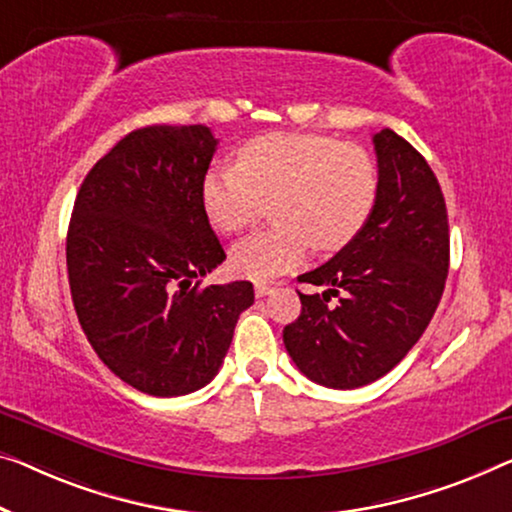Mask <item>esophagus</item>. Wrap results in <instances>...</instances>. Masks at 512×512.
Masks as SVG:
<instances>
[{"label":"esophagus","mask_w":512,"mask_h":512,"mask_svg":"<svg viewBox=\"0 0 512 512\" xmlns=\"http://www.w3.org/2000/svg\"><path fill=\"white\" fill-rule=\"evenodd\" d=\"M269 294H273V287L266 285V282H257V285H255L257 299H264V296H269Z\"/></svg>","instance_id":"34e87169"}]
</instances>
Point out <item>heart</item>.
Wrapping results in <instances>:
<instances>
[{
    "label": "heart",
    "mask_w": 512,
    "mask_h": 512,
    "mask_svg": "<svg viewBox=\"0 0 512 512\" xmlns=\"http://www.w3.org/2000/svg\"><path fill=\"white\" fill-rule=\"evenodd\" d=\"M379 174L358 144L315 133H266L248 140L236 165H213L202 204L223 234L253 227L273 197L276 223L236 243L232 269L269 280L299 266L312 246L335 253L352 243L375 211Z\"/></svg>",
    "instance_id": "heart-1"
}]
</instances>
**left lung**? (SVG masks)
<instances>
[{
	"label": "left lung",
	"mask_w": 512,
	"mask_h": 512,
	"mask_svg": "<svg viewBox=\"0 0 512 512\" xmlns=\"http://www.w3.org/2000/svg\"><path fill=\"white\" fill-rule=\"evenodd\" d=\"M372 142L375 211L349 246L299 276L324 292H299L301 315L282 331L296 368L326 388H358L391 372L430 324L448 276L451 236L437 177L391 128Z\"/></svg>",
	"instance_id": "obj_1"
}]
</instances>
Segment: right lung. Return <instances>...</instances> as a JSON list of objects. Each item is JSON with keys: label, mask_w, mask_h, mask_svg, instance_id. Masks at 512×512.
I'll list each match as a JSON object with an SVG mask.
<instances>
[{"label": "right lung", "mask_w": 512, "mask_h": 512, "mask_svg": "<svg viewBox=\"0 0 512 512\" xmlns=\"http://www.w3.org/2000/svg\"><path fill=\"white\" fill-rule=\"evenodd\" d=\"M218 140L207 126H147L91 167L66 236L75 312L98 358L128 386L177 398L207 386L253 282L202 287L225 259L202 204Z\"/></svg>", "instance_id": "1"}]
</instances>
